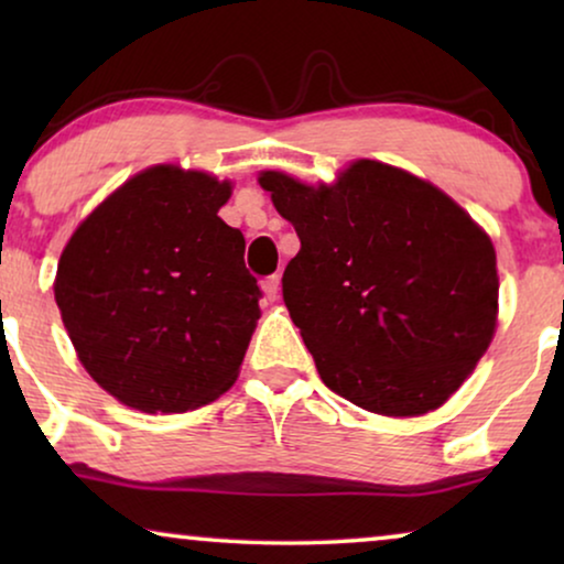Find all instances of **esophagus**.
<instances>
[{
    "label": "esophagus",
    "instance_id": "1",
    "mask_svg": "<svg viewBox=\"0 0 564 564\" xmlns=\"http://www.w3.org/2000/svg\"><path fill=\"white\" fill-rule=\"evenodd\" d=\"M261 290H264L267 300H276V297H280V274L267 276V280L261 282Z\"/></svg>",
    "mask_w": 564,
    "mask_h": 564
}]
</instances>
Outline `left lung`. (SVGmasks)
I'll return each instance as SVG.
<instances>
[{
	"mask_svg": "<svg viewBox=\"0 0 564 564\" xmlns=\"http://www.w3.org/2000/svg\"><path fill=\"white\" fill-rule=\"evenodd\" d=\"M297 230L282 276L290 318L336 395L382 415L449 400L496 334L490 238L434 184L359 159L336 184L261 172Z\"/></svg>",
	"mask_w": 564,
	"mask_h": 564,
	"instance_id": "left-lung-1",
	"label": "left lung"
}]
</instances>
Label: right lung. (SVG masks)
Returning a JSON list of instances; mask_svg holds the SVG:
<instances>
[{"mask_svg": "<svg viewBox=\"0 0 564 564\" xmlns=\"http://www.w3.org/2000/svg\"><path fill=\"white\" fill-rule=\"evenodd\" d=\"M230 182L161 164L115 189L61 253L56 303L84 369L143 413H184L236 382L261 290L223 223Z\"/></svg>", "mask_w": 564, "mask_h": 564, "instance_id": "obj_1", "label": "right lung"}]
</instances>
